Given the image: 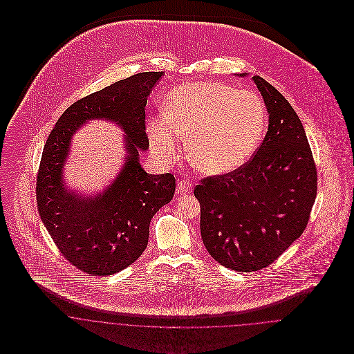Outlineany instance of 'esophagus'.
I'll return each mask as SVG.
<instances>
[{
	"mask_svg": "<svg viewBox=\"0 0 354 354\" xmlns=\"http://www.w3.org/2000/svg\"><path fill=\"white\" fill-rule=\"evenodd\" d=\"M192 191V187L189 184V181H178L177 183V194L178 195H185L189 194Z\"/></svg>",
	"mask_w": 354,
	"mask_h": 354,
	"instance_id": "esophagus-1",
	"label": "esophagus"
}]
</instances>
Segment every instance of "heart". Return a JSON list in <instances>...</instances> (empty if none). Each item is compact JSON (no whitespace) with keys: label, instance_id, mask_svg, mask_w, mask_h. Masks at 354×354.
I'll use <instances>...</instances> for the list:
<instances>
[{"label":"heart","instance_id":"1","mask_svg":"<svg viewBox=\"0 0 354 354\" xmlns=\"http://www.w3.org/2000/svg\"><path fill=\"white\" fill-rule=\"evenodd\" d=\"M165 109L166 114L147 124L153 149L173 159L183 138H189L194 163L208 174L243 166L256 151L267 124L264 103L256 93L218 82L173 88Z\"/></svg>","mask_w":354,"mask_h":354}]
</instances>
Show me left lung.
<instances>
[{
    "mask_svg": "<svg viewBox=\"0 0 354 354\" xmlns=\"http://www.w3.org/2000/svg\"><path fill=\"white\" fill-rule=\"evenodd\" d=\"M252 79L270 114L261 145L243 166L202 178L194 191L204 247L240 272L270 266L303 234L317 194L316 165L297 113L263 77Z\"/></svg>",
    "mask_w": 354,
    "mask_h": 354,
    "instance_id": "8db88e82",
    "label": "left lung"
}]
</instances>
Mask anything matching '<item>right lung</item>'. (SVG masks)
Masks as SVG:
<instances>
[{"instance_id": "obj_1", "label": "right lung", "mask_w": 354, "mask_h": 354, "mask_svg": "<svg viewBox=\"0 0 354 354\" xmlns=\"http://www.w3.org/2000/svg\"><path fill=\"white\" fill-rule=\"evenodd\" d=\"M163 72H142L71 104L58 118L44 147L37 177L41 219L61 254L76 268L93 275H111L131 266L149 243L155 212L176 191L173 174H149L139 163L147 150L146 104ZM104 118L126 132L127 162L103 194L83 198L69 193L62 167L70 138L87 119Z\"/></svg>"}]
</instances>
